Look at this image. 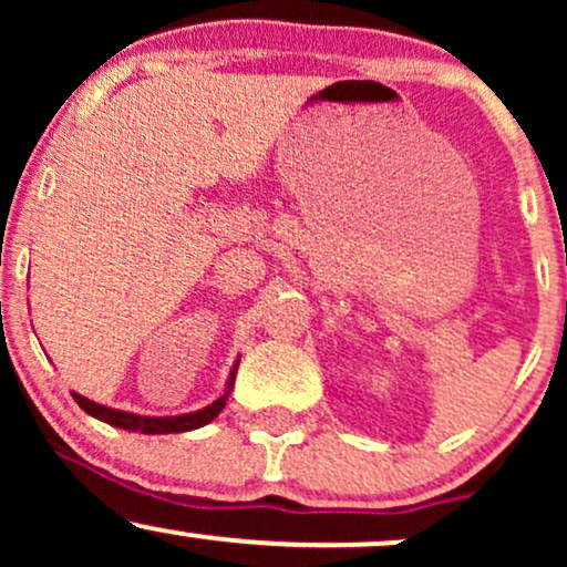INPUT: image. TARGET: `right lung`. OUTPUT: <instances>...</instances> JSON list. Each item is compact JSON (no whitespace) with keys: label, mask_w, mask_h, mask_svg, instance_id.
<instances>
[{"label":"right lung","mask_w":567,"mask_h":567,"mask_svg":"<svg viewBox=\"0 0 567 567\" xmlns=\"http://www.w3.org/2000/svg\"><path fill=\"white\" fill-rule=\"evenodd\" d=\"M239 360L234 362L229 381H226L224 394L218 400H213L210 405L194 410V413H181V415H138V413H127V410H116V408H106L101 402L87 400V396L76 394L74 400L84 413L93 415V419L103 421V424L116 426V429H127V432H141V434H175V432H192V429H199L205 424H210L213 419L226 408V400H229L231 389H234V375H237Z\"/></svg>","instance_id":"1"}]
</instances>
